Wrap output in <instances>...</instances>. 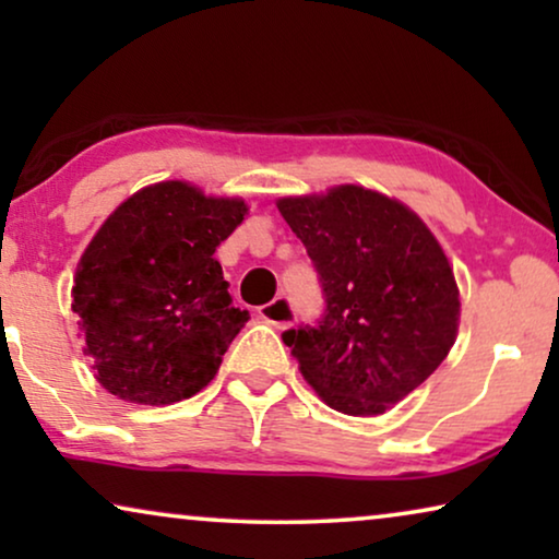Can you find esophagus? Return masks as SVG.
Segmentation results:
<instances>
[{"label": "esophagus", "instance_id": "esophagus-1", "mask_svg": "<svg viewBox=\"0 0 559 559\" xmlns=\"http://www.w3.org/2000/svg\"><path fill=\"white\" fill-rule=\"evenodd\" d=\"M259 316H262L266 323L274 328H287L295 323V308H293V302H289V297H285V295L274 297L272 302L262 305V308H259Z\"/></svg>", "mask_w": 559, "mask_h": 559}]
</instances>
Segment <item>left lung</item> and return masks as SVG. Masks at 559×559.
<instances>
[{
	"label": "left lung",
	"instance_id": "1",
	"mask_svg": "<svg viewBox=\"0 0 559 559\" xmlns=\"http://www.w3.org/2000/svg\"><path fill=\"white\" fill-rule=\"evenodd\" d=\"M318 272L323 312L282 333L302 377L343 415H381L455 341L461 300L440 243L407 205L358 186L277 203Z\"/></svg>",
	"mask_w": 559,
	"mask_h": 559
}]
</instances>
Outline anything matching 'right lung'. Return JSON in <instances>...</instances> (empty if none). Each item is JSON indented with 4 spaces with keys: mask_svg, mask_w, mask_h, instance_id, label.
Here are the masks:
<instances>
[{
    "mask_svg": "<svg viewBox=\"0 0 559 559\" xmlns=\"http://www.w3.org/2000/svg\"><path fill=\"white\" fill-rule=\"evenodd\" d=\"M243 213V201L170 180L134 193L98 228L75 270L73 312L106 392L173 404L216 377L249 310L231 305L213 254Z\"/></svg>",
    "mask_w": 559,
    "mask_h": 559,
    "instance_id": "obj_1",
    "label": "right lung"
}]
</instances>
